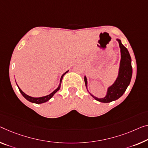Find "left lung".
<instances>
[{"instance_id": "8db88e82", "label": "left lung", "mask_w": 148, "mask_h": 148, "mask_svg": "<svg viewBox=\"0 0 148 148\" xmlns=\"http://www.w3.org/2000/svg\"><path fill=\"white\" fill-rule=\"evenodd\" d=\"M116 40L119 42L120 48V56H121L117 78L116 79L112 85L108 87L106 95L104 97L97 98L93 96L91 93L89 92L90 95L95 100L101 102V103H110V102L116 101V100L119 99L120 97H121L130 83L132 76V67L131 63L132 60L128 50L122 44L121 40L119 38H117ZM84 81H85L86 88L87 89V79L86 76H85Z\"/></svg>"}]
</instances>
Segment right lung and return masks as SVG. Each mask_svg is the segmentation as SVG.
Returning a JSON list of instances; mask_svg holds the SVG:
<instances>
[{
    "label": "right lung",
    "instance_id": "1",
    "mask_svg": "<svg viewBox=\"0 0 148 148\" xmlns=\"http://www.w3.org/2000/svg\"><path fill=\"white\" fill-rule=\"evenodd\" d=\"M69 71V70L68 71H67L65 73H64L62 75H61V79H60V84H59V86L58 87L56 88V89H55L53 90V92H52L51 93H50L49 95H46V96H44V97H30L29 96V95H26V93H24L22 90L20 89V88L18 87V85H17L16 82V85L18 86V89L20 90V92L21 94L22 95V96H23L25 99H26L27 101H28L29 102H31V103H36V104H42V103H45V102L48 101L49 99H51L52 97L54 95L56 94V93L60 89V87H61V81H62V79H63V76L65 75V74L67 73ZM16 81V80H15Z\"/></svg>",
    "mask_w": 148,
    "mask_h": 148
}]
</instances>
